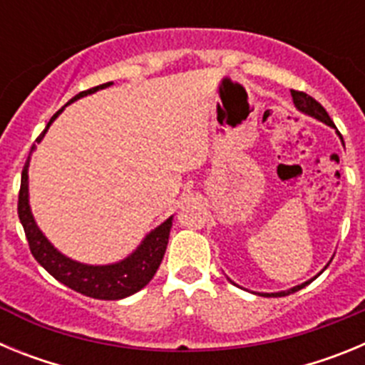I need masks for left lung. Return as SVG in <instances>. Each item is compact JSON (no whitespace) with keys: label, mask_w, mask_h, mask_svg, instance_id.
<instances>
[{"label":"left lung","mask_w":365,"mask_h":365,"mask_svg":"<svg viewBox=\"0 0 365 365\" xmlns=\"http://www.w3.org/2000/svg\"><path fill=\"white\" fill-rule=\"evenodd\" d=\"M291 95H292V102H294L296 109H298L299 113H303V115H309V117H312V118H316V120L324 122V124L331 125V128H334V130H336V125H334V122L331 120V117H329L327 111H325L324 106H322L320 102H316V100L312 98V96H309L307 93L294 91V89H292V91H291ZM340 140H341V137H340ZM341 144H344V140H341ZM325 267H327V265H325ZM320 274H318V276H320ZM314 278H316V276H314ZM314 278H312V279H314ZM228 279H230V278H228ZM312 279H309V282H305V283H299V285L292 287V289H287V291H279V292H254V294L265 296V298H282V296H289V294H292V292H296V291H299V289H303V287L309 285V283H311ZM230 282H232V279H230ZM232 283H234V282H232Z\"/></svg>","instance_id":"1"}]
</instances>
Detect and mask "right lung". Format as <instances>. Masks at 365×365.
Instances as JSON below:
<instances>
[{
  "mask_svg": "<svg viewBox=\"0 0 365 365\" xmlns=\"http://www.w3.org/2000/svg\"><path fill=\"white\" fill-rule=\"evenodd\" d=\"M109 86H113V82L102 83V86H96L93 89H87V91H82L76 96H73L62 109H58L53 117H51V120L45 125L43 133L36 138V143L40 144L43 140L45 133L51 128V124L56 120L58 115L67 106L73 104L74 100L93 95V93L100 91V89H106ZM34 150H36V144L31 148L29 159L24 166V172H21V188H19L18 199L19 221L24 225L25 235H27L29 247H31V252L34 256V259L53 278H56L58 282L63 283L69 289H73V291L80 292V294L89 296V298L122 299L135 294L140 289H144L155 276V272H157L160 261L164 257V252H166L173 215H170L166 221L160 222L157 228L148 232L146 237L140 241V245L135 248L130 256H125L124 259L108 263V265H89V263H80L76 259H71V257L60 252L45 237V234L36 225V219L32 215L31 202H29V164H31V155Z\"/></svg>",
  "mask_w": 365,
  "mask_h": 365,
  "instance_id": "right-lung-1",
  "label": "right lung"
}]
</instances>
